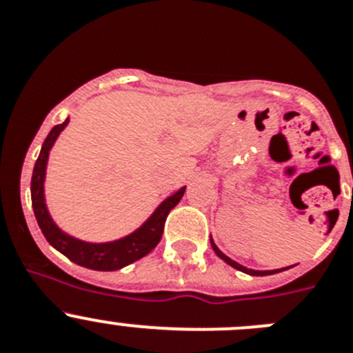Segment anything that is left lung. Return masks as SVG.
<instances>
[{
  "instance_id": "1",
  "label": "left lung",
  "mask_w": 353,
  "mask_h": 353,
  "mask_svg": "<svg viewBox=\"0 0 353 353\" xmlns=\"http://www.w3.org/2000/svg\"><path fill=\"white\" fill-rule=\"evenodd\" d=\"M210 244H212V249H214V251H215V254H217V256H219L221 260L226 261L228 265H232L233 269L240 270V272L249 274V276H270V274H277V272H283V270L290 269V267H283V269H274V270H254V269H248V267H244V265L236 263L235 260H232V258H230V256H226V254H224V252L221 251V249L217 248V245H215V242H214V240H212V239H210ZM292 267H293V265H292Z\"/></svg>"
}]
</instances>
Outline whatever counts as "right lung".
<instances>
[{
	"instance_id": "add662e5",
	"label": "right lung",
	"mask_w": 353,
	"mask_h": 353,
	"mask_svg": "<svg viewBox=\"0 0 353 353\" xmlns=\"http://www.w3.org/2000/svg\"><path fill=\"white\" fill-rule=\"evenodd\" d=\"M68 121H70V118H65L63 123L52 127L46 141L42 143L39 159H37L35 168H33L31 205H33L37 223H39L40 230H42L49 244L74 263L92 270H104V272L118 270L121 267H127V265L138 261L139 258L146 256L159 244L162 232H164L168 214H170L171 208L179 205L183 192H185V185L180 187L179 191H174L166 199H162L141 226L136 228L129 235L121 236V239L109 240V242H88V240L72 236L70 233L63 232L54 223L48 208V201H46V174H48L49 154H51L56 139L60 138V134L68 125Z\"/></svg>"
}]
</instances>
